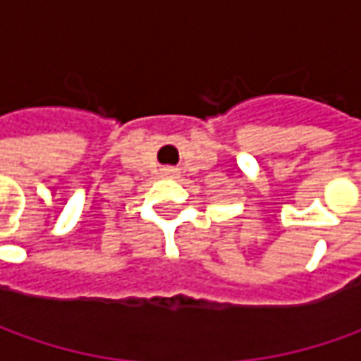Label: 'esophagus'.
<instances>
[{
  "instance_id": "34e87169",
  "label": "esophagus",
  "mask_w": 361,
  "mask_h": 361,
  "mask_svg": "<svg viewBox=\"0 0 361 361\" xmlns=\"http://www.w3.org/2000/svg\"><path fill=\"white\" fill-rule=\"evenodd\" d=\"M164 174H174V169H164Z\"/></svg>"
}]
</instances>
